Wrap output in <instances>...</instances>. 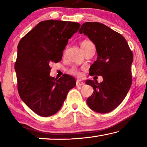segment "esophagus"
Here are the masks:
<instances>
[{
	"mask_svg": "<svg viewBox=\"0 0 147 147\" xmlns=\"http://www.w3.org/2000/svg\"><path fill=\"white\" fill-rule=\"evenodd\" d=\"M84 84H85V83H84V82L80 81V80H77V82H76V86H84Z\"/></svg>",
	"mask_w": 147,
	"mask_h": 147,
	"instance_id": "obj_1",
	"label": "esophagus"
}]
</instances>
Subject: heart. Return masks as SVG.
I'll return each instance as SVG.
<instances>
[{"label": "heart", "instance_id": "obj_1", "mask_svg": "<svg viewBox=\"0 0 147 147\" xmlns=\"http://www.w3.org/2000/svg\"><path fill=\"white\" fill-rule=\"evenodd\" d=\"M90 43H92L90 41H88V40H84V41L82 42L81 44H80V45H81V47L82 48V49L84 50L85 49V48L86 47V46L88 45ZM70 73H71L72 75H74V76L80 75V71H78L77 69H76V68H73V69H71V71H70Z\"/></svg>", "mask_w": 147, "mask_h": 147}]
</instances>
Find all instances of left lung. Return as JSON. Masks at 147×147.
Listing matches in <instances>:
<instances>
[{"mask_svg": "<svg viewBox=\"0 0 147 147\" xmlns=\"http://www.w3.org/2000/svg\"><path fill=\"white\" fill-rule=\"evenodd\" d=\"M79 33L88 36L97 51V59L90 66L89 74L103 78L100 83L86 81L94 91L87 104L94 112L108 113L120 105L131 86L132 52L123 36L102 23L86 22Z\"/></svg>", "mask_w": 147, "mask_h": 147, "instance_id": "obj_1", "label": "left lung"}]
</instances>
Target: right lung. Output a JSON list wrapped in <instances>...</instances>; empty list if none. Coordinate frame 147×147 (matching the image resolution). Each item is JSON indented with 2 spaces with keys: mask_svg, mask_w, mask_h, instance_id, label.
I'll return each mask as SVG.
<instances>
[{
  "mask_svg": "<svg viewBox=\"0 0 147 147\" xmlns=\"http://www.w3.org/2000/svg\"><path fill=\"white\" fill-rule=\"evenodd\" d=\"M76 22H40L19 41L15 65L18 92L23 102L38 115L47 117L61 108L76 81L71 76L55 79L50 64L61 60L68 39L79 29Z\"/></svg>",
  "mask_w": 147,
  "mask_h": 147,
  "instance_id": "right-lung-1",
  "label": "right lung"
}]
</instances>
